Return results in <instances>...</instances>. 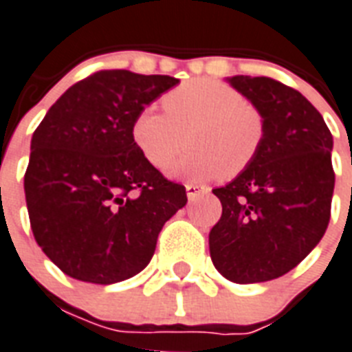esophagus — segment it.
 Masks as SVG:
<instances>
[{"mask_svg":"<svg viewBox=\"0 0 352 352\" xmlns=\"http://www.w3.org/2000/svg\"><path fill=\"white\" fill-rule=\"evenodd\" d=\"M199 193H208V186H203V184H195V182H190V184H186L188 199L197 197Z\"/></svg>","mask_w":352,"mask_h":352,"instance_id":"1","label":"esophagus"}]
</instances>
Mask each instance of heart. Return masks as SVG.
<instances>
[{
    "instance_id": "1",
    "label": "heart",
    "mask_w": 352,
    "mask_h": 352,
    "mask_svg": "<svg viewBox=\"0 0 352 352\" xmlns=\"http://www.w3.org/2000/svg\"><path fill=\"white\" fill-rule=\"evenodd\" d=\"M166 113L144 107L131 122V138L157 170L190 149L171 173L192 181L239 175L265 142V118L239 91L214 78H193L162 96Z\"/></svg>"
}]
</instances>
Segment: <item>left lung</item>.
I'll return each mask as SVG.
<instances>
[{
	"label": "left lung",
	"mask_w": 352,
	"mask_h": 352,
	"mask_svg": "<svg viewBox=\"0 0 352 352\" xmlns=\"http://www.w3.org/2000/svg\"><path fill=\"white\" fill-rule=\"evenodd\" d=\"M228 82L263 115L265 142L245 171L214 190L223 214L210 230V256L234 283H263L300 265L327 230L333 135L300 91L267 76Z\"/></svg>",
	"instance_id": "1"
}]
</instances>
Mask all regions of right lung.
I'll return each mask as SVG.
<instances>
[{
    "instance_id": "obj_1",
    "label": "right lung",
    "mask_w": 352,
    "mask_h": 352,
    "mask_svg": "<svg viewBox=\"0 0 352 352\" xmlns=\"http://www.w3.org/2000/svg\"><path fill=\"white\" fill-rule=\"evenodd\" d=\"M179 84L166 74L98 71L69 87L30 140L25 199L36 243L63 274L96 285L148 267L186 188L144 159L131 122Z\"/></svg>"
}]
</instances>
